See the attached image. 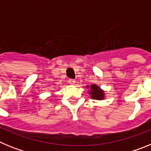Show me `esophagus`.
<instances>
[{
  "label": "esophagus",
  "instance_id": "esophagus-1",
  "mask_svg": "<svg viewBox=\"0 0 151 151\" xmlns=\"http://www.w3.org/2000/svg\"><path fill=\"white\" fill-rule=\"evenodd\" d=\"M69 83L70 84V85H75V83H76V80H75V79H69Z\"/></svg>",
  "mask_w": 151,
  "mask_h": 151
}]
</instances>
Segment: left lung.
<instances>
[{"label":"left lung","mask_w":151,"mask_h":151,"mask_svg":"<svg viewBox=\"0 0 151 151\" xmlns=\"http://www.w3.org/2000/svg\"><path fill=\"white\" fill-rule=\"evenodd\" d=\"M89 86L88 85L87 88ZM89 94H91V97L92 99L95 100H103L104 98V91L101 89V88L98 87L96 85H91L90 87V91H89Z\"/></svg>","instance_id":"left-lung-1"}]
</instances>
